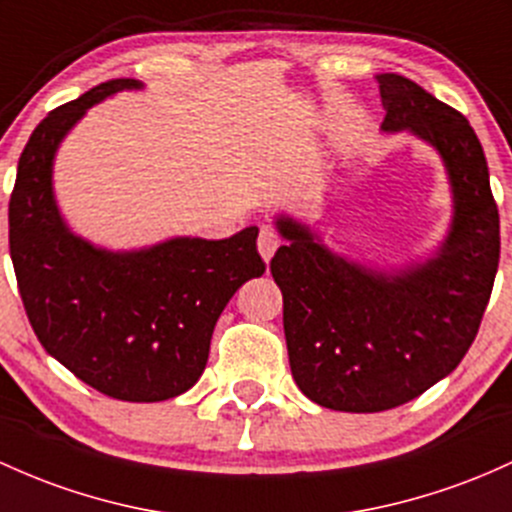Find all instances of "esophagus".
Masks as SVG:
<instances>
[{"instance_id": "esophagus-1", "label": "esophagus", "mask_w": 512, "mask_h": 512, "mask_svg": "<svg viewBox=\"0 0 512 512\" xmlns=\"http://www.w3.org/2000/svg\"><path fill=\"white\" fill-rule=\"evenodd\" d=\"M279 243H282V240H279L277 230L269 228V226L260 228V235H257V250H260L262 260H265V262L272 260V255L277 252Z\"/></svg>"}]
</instances>
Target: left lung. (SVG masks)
I'll return each instance as SVG.
<instances>
[{"label":"left lung","mask_w":512,"mask_h":512,"mask_svg":"<svg viewBox=\"0 0 512 512\" xmlns=\"http://www.w3.org/2000/svg\"><path fill=\"white\" fill-rule=\"evenodd\" d=\"M384 131H411L440 150L454 192L440 255L403 274L330 255L291 218L269 262L284 296L296 386L318 406L379 413L403 406L457 369L479 333L501 257V218L474 128L401 75H379Z\"/></svg>","instance_id":"obj_1"}]
</instances>
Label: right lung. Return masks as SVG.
I'll return each instance as SVG.
<instances>
[{
    "mask_svg": "<svg viewBox=\"0 0 512 512\" xmlns=\"http://www.w3.org/2000/svg\"><path fill=\"white\" fill-rule=\"evenodd\" d=\"M133 87L140 84L104 82L38 123L9 199V252L28 323L48 355L104 396L153 403L199 381L218 316L247 279L262 277L265 262L257 228L128 255L97 250L65 228L50 187L55 148L89 106Z\"/></svg>",
    "mask_w": 512,
    "mask_h": 512,
    "instance_id": "obj_1",
    "label": "right lung"
}]
</instances>
